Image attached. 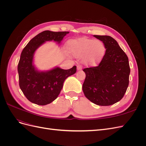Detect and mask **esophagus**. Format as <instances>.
I'll return each instance as SVG.
<instances>
[{
  "label": "esophagus",
  "instance_id": "34e87169",
  "mask_svg": "<svg viewBox=\"0 0 146 146\" xmlns=\"http://www.w3.org/2000/svg\"><path fill=\"white\" fill-rule=\"evenodd\" d=\"M77 70H82V66L81 65H78L77 66Z\"/></svg>",
  "mask_w": 146,
  "mask_h": 146
}]
</instances>
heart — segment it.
Returning <instances> with one entry per match:
<instances>
[{"label": "heart", "instance_id": "obj_1", "mask_svg": "<svg viewBox=\"0 0 146 146\" xmlns=\"http://www.w3.org/2000/svg\"><path fill=\"white\" fill-rule=\"evenodd\" d=\"M69 51L75 57H82L86 65H93L99 61L104 54V44L99 40L81 38L70 41Z\"/></svg>", "mask_w": 146, "mask_h": 146}]
</instances>
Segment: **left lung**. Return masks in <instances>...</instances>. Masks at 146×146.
I'll list each match as a JSON object with an SVG mask.
<instances>
[{"label":"left lung","mask_w":146,"mask_h":146,"mask_svg":"<svg viewBox=\"0 0 146 146\" xmlns=\"http://www.w3.org/2000/svg\"><path fill=\"white\" fill-rule=\"evenodd\" d=\"M94 36L102 41L106 52L98 66L83 69L86 78L83 91L92 103L100 106L111 105L122 99L129 86V58L112 37Z\"/></svg>","instance_id":"obj_1"}]
</instances>
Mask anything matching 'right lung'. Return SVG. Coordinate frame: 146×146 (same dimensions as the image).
<instances>
[{"label":"right lung","instance_id":"right-lung-1","mask_svg":"<svg viewBox=\"0 0 146 146\" xmlns=\"http://www.w3.org/2000/svg\"><path fill=\"white\" fill-rule=\"evenodd\" d=\"M69 33L44 31L31 39L22 51L17 66L19 86L31 102L39 105L50 104L58 96L66 79L76 72V66L66 70L55 67L41 71L33 64L34 54L39 47L46 41L60 44Z\"/></svg>","mask_w":146,"mask_h":146}]
</instances>
